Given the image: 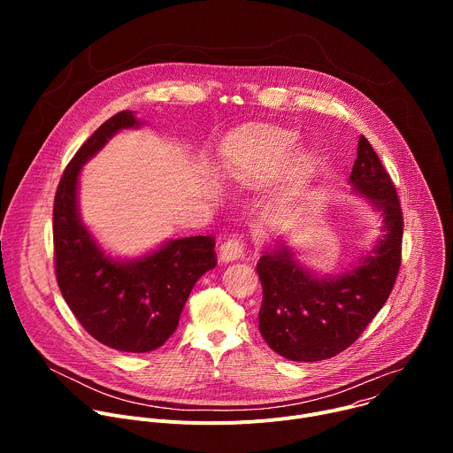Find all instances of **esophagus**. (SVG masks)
<instances>
[{"instance_id":"esophagus-1","label":"esophagus","mask_w":453,"mask_h":453,"mask_svg":"<svg viewBox=\"0 0 453 453\" xmlns=\"http://www.w3.org/2000/svg\"><path fill=\"white\" fill-rule=\"evenodd\" d=\"M243 250H245V245L242 240L238 238H229L226 240L220 249H219V256H220V262L227 264V262H234V260H240V257L243 256Z\"/></svg>"}]
</instances>
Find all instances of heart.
<instances>
[{
	"instance_id": "b5f03b06",
	"label": "heart",
	"mask_w": 453,
	"mask_h": 453,
	"mask_svg": "<svg viewBox=\"0 0 453 453\" xmlns=\"http://www.w3.org/2000/svg\"><path fill=\"white\" fill-rule=\"evenodd\" d=\"M294 149V136L267 127H250L236 133L226 149V168L233 175L262 177L278 173L288 161ZM313 173V161L301 156L292 165V177L306 184Z\"/></svg>"
}]
</instances>
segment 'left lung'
<instances>
[{
  "mask_svg": "<svg viewBox=\"0 0 453 453\" xmlns=\"http://www.w3.org/2000/svg\"><path fill=\"white\" fill-rule=\"evenodd\" d=\"M380 211L383 236L341 276H317L280 240L256 265L264 299L257 317L265 342L294 362L326 360L348 349L389 297L402 264L403 215L396 188L371 143L360 136L349 175Z\"/></svg>",
  "mask_w": 453,
  "mask_h": 453,
  "instance_id": "obj_1",
  "label": "left lung"
}]
</instances>
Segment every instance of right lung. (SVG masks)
Instances as JSON below:
<instances>
[{
	"mask_svg": "<svg viewBox=\"0 0 453 453\" xmlns=\"http://www.w3.org/2000/svg\"><path fill=\"white\" fill-rule=\"evenodd\" d=\"M133 111L102 123L64 170L53 203L55 276L64 301L84 330L118 351L147 353L179 325L197 280L217 265L215 238L188 236L136 260L107 256L79 213V175L116 133L140 127Z\"/></svg>",
	"mask_w": 453,
	"mask_h": 453,
	"instance_id": "1",
	"label": "right lung"
}]
</instances>
